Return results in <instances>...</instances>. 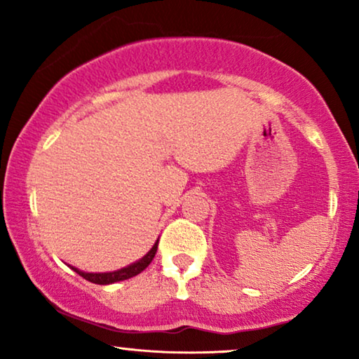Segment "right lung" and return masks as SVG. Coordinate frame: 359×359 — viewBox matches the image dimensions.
Returning <instances> with one entry per match:
<instances>
[{"instance_id": "right-lung-1", "label": "right lung", "mask_w": 359, "mask_h": 359, "mask_svg": "<svg viewBox=\"0 0 359 359\" xmlns=\"http://www.w3.org/2000/svg\"><path fill=\"white\" fill-rule=\"evenodd\" d=\"M156 248H158V240H156L154 247H151L150 252L147 253L144 258H140L139 262L129 264V266L117 269V271H111V273H85V271H81V269H78L75 266H70V268L75 273L80 274L81 278H85L86 281H90V283H95V284H112V283H117V281H124V279L134 278L139 273L144 271V269L151 263V259H154L155 253H156Z\"/></svg>"}]
</instances>
